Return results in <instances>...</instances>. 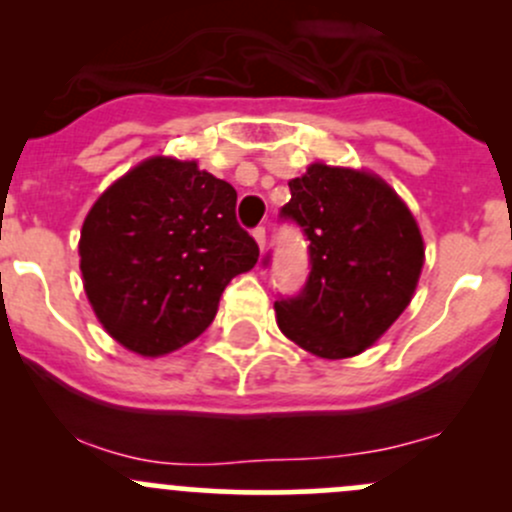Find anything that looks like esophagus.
Masks as SVG:
<instances>
[{"mask_svg":"<svg viewBox=\"0 0 512 512\" xmlns=\"http://www.w3.org/2000/svg\"><path fill=\"white\" fill-rule=\"evenodd\" d=\"M252 237H255V240H257V245H260V250H265V245H267V232H265V227H255V230H252Z\"/></svg>","mask_w":512,"mask_h":512,"instance_id":"1","label":"esophagus"}]
</instances>
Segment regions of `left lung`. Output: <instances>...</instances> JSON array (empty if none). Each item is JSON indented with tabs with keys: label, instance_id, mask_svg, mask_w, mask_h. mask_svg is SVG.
<instances>
[{
	"label": "left lung",
	"instance_id": "1",
	"mask_svg": "<svg viewBox=\"0 0 512 512\" xmlns=\"http://www.w3.org/2000/svg\"><path fill=\"white\" fill-rule=\"evenodd\" d=\"M289 193L280 215L302 227L312 270L297 297L275 302L277 324L322 359L361 354L414 297L421 230L404 200L366 170L312 163L289 180Z\"/></svg>",
	"mask_w": 512,
	"mask_h": 512
}]
</instances>
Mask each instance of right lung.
<instances>
[{
	"label": "right lung",
	"mask_w": 512,
	"mask_h": 512,
	"mask_svg": "<svg viewBox=\"0 0 512 512\" xmlns=\"http://www.w3.org/2000/svg\"><path fill=\"white\" fill-rule=\"evenodd\" d=\"M235 205L230 183L165 156L138 163L96 200L81 227V275L118 344L163 356L210 327L223 289L260 257Z\"/></svg>",
	"instance_id": "right-lung-1"
}]
</instances>
